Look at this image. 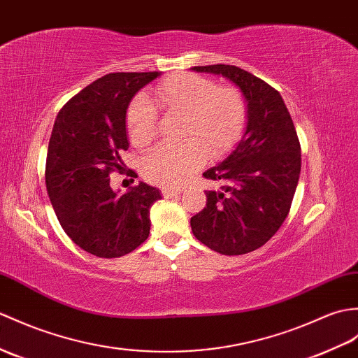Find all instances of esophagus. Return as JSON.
<instances>
[{
    "label": "esophagus",
    "instance_id": "esophagus-1",
    "mask_svg": "<svg viewBox=\"0 0 358 358\" xmlns=\"http://www.w3.org/2000/svg\"><path fill=\"white\" fill-rule=\"evenodd\" d=\"M162 194L164 198H172V196H177L180 195V189H171V187H163Z\"/></svg>",
    "mask_w": 358,
    "mask_h": 358
}]
</instances>
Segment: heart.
<instances>
[{
	"instance_id": "heart-1",
	"label": "heart",
	"mask_w": 358,
	"mask_h": 358,
	"mask_svg": "<svg viewBox=\"0 0 358 358\" xmlns=\"http://www.w3.org/2000/svg\"><path fill=\"white\" fill-rule=\"evenodd\" d=\"M155 102L166 114L182 115L180 145H162L141 162L143 177L164 187H177L209 155L226 154L243 134L247 105L235 87L217 85L210 78L180 73L163 79L154 90ZM157 129V111L138 96L127 111V131L137 148L151 143Z\"/></svg>"
}]
</instances>
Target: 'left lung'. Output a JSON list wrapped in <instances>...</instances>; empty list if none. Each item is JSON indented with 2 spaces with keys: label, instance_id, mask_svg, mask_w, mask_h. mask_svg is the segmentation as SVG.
<instances>
[{
  "label": "left lung",
  "instance_id": "left-lung-1",
  "mask_svg": "<svg viewBox=\"0 0 358 358\" xmlns=\"http://www.w3.org/2000/svg\"><path fill=\"white\" fill-rule=\"evenodd\" d=\"M236 84L247 101V128L236 149L203 177L220 182L206 190V207L190 218L198 241L221 255L262 247L285 221L301 176V143L279 91L235 65L194 66Z\"/></svg>",
  "mask_w": 358,
  "mask_h": 358
}]
</instances>
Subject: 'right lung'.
Listing matches in <instances>:
<instances>
[{"label": "right lung", "instance_id": "right-lung-1", "mask_svg": "<svg viewBox=\"0 0 358 358\" xmlns=\"http://www.w3.org/2000/svg\"><path fill=\"white\" fill-rule=\"evenodd\" d=\"M110 73L71 97L59 111L48 143L45 185L61 227L82 250L120 257L149 236V209L160 190L138 182L127 194L114 192L110 173L123 172L127 108L140 88L159 76ZM127 176L137 177L129 169Z\"/></svg>", "mask_w": 358, "mask_h": 358}]
</instances>
